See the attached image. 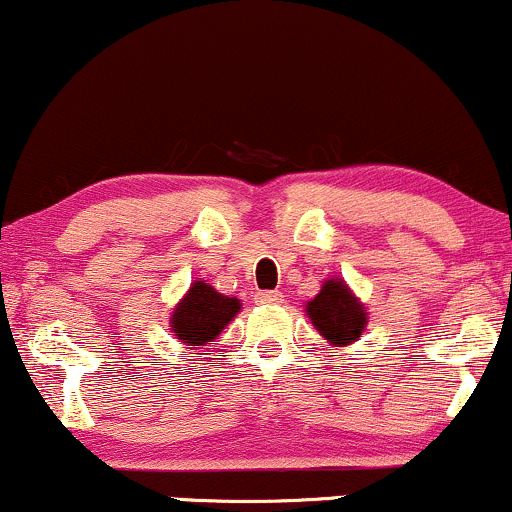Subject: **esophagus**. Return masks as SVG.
I'll return each mask as SVG.
<instances>
[{"label":"esophagus","instance_id":"1","mask_svg":"<svg viewBox=\"0 0 512 512\" xmlns=\"http://www.w3.org/2000/svg\"><path fill=\"white\" fill-rule=\"evenodd\" d=\"M257 304H281L283 302V293L278 290H267V293H257Z\"/></svg>","mask_w":512,"mask_h":512}]
</instances>
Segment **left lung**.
<instances>
[{
    "label": "left lung",
    "mask_w": 512,
    "mask_h": 512,
    "mask_svg": "<svg viewBox=\"0 0 512 512\" xmlns=\"http://www.w3.org/2000/svg\"><path fill=\"white\" fill-rule=\"evenodd\" d=\"M304 314L333 347H347L357 342L368 323L366 304L338 276L323 281L314 300L304 304Z\"/></svg>",
    "instance_id": "8db88e82"
}]
</instances>
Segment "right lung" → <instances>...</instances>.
<instances>
[{
    "mask_svg": "<svg viewBox=\"0 0 512 512\" xmlns=\"http://www.w3.org/2000/svg\"><path fill=\"white\" fill-rule=\"evenodd\" d=\"M241 312V300L217 293L210 283L193 281L184 297L174 304L170 328L189 349L212 345L219 333Z\"/></svg>",
    "mask_w": 512,
    "mask_h": 512,
    "instance_id": "right-lung-1",
    "label": "right lung"
}]
</instances>
